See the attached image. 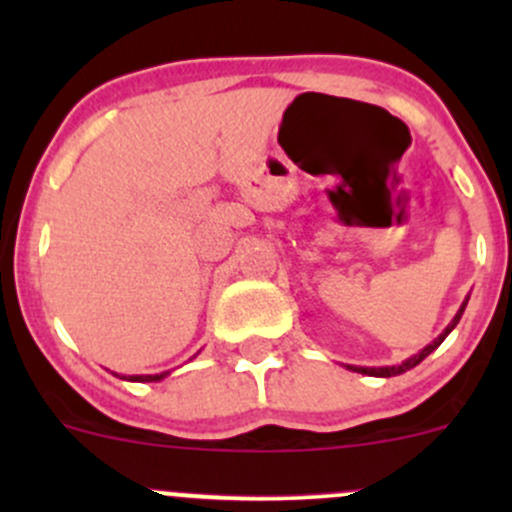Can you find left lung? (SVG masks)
Returning <instances> with one entry per match:
<instances>
[{
  "mask_svg": "<svg viewBox=\"0 0 512 512\" xmlns=\"http://www.w3.org/2000/svg\"><path fill=\"white\" fill-rule=\"evenodd\" d=\"M466 304H468V302H463V307L458 309V314H456V317H453V322L448 324V327H446V332H443L441 337H438V339H433V342L428 344L426 349H421V352H418L416 356H411V359H409V361H404V364H401V366H381V369H364V366H352V369H354V371H361V374H369V376H396V374H404V371L414 369L416 364H421V361L426 359V356L431 354L433 349H438V344H441L443 339H446L448 334H451V329L456 327V324H458V319H461V314H463V309H466Z\"/></svg>",
  "mask_w": 512,
  "mask_h": 512,
  "instance_id": "1",
  "label": "left lung"
}]
</instances>
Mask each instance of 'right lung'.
Instances as JSON below:
<instances>
[{"instance_id":"right-lung-1","label":"right lung","mask_w":512,"mask_h":512,"mask_svg":"<svg viewBox=\"0 0 512 512\" xmlns=\"http://www.w3.org/2000/svg\"><path fill=\"white\" fill-rule=\"evenodd\" d=\"M165 374H156V376H131V381H158L163 379Z\"/></svg>"}]
</instances>
